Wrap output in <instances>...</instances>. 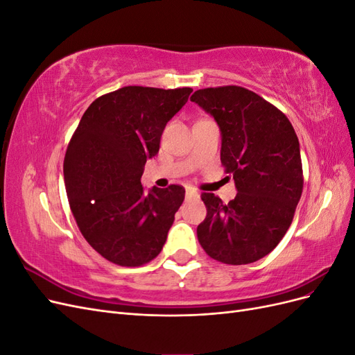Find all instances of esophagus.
Segmentation results:
<instances>
[{
    "mask_svg": "<svg viewBox=\"0 0 355 355\" xmlns=\"http://www.w3.org/2000/svg\"><path fill=\"white\" fill-rule=\"evenodd\" d=\"M198 197V192L196 189L192 188H187V192H185V198L189 200V198H197Z\"/></svg>",
    "mask_w": 355,
    "mask_h": 355,
    "instance_id": "esophagus-1",
    "label": "esophagus"
}]
</instances>
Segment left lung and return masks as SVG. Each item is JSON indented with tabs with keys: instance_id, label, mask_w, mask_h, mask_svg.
Returning a JSON list of instances; mask_svg holds the SVG:
<instances>
[{
	"instance_id": "left-lung-1",
	"label": "left lung",
	"mask_w": 355,
	"mask_h": 355,
	"mask_svg": "<svg viewBox=\"0 0 355 355\" xmlns=\"http://www.w3.org/2000/svg\"><path fill=\"white\" fill-rule=\"evenodd\" d=\"M191 101L216 121L220 161L237 188L228 204L201 196L207 216L197 228L198 241L222 263L259 261L283 240L302 196L295 128L274 105L239 85L201 89Z\"/></svg>"
}]
</instances>
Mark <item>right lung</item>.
<instances>
[{
	"mask_svg": "<svg viewBox=\"0 0 355 355\" xmlns=\"http://www.w3.org/2000/svg\"><path fill=\"white\" fill-rule=\"evenodd\" d=\"M192 89L128 85L96 99L81 116L63 161L67 196L83 237L105 259L144 265L163 249L185 189L146 191V159Z\"/></svg>",
	"mask_w": 355,
	"mask_h": 355,
	"instance_id": "add662e5",
	"label": "right lung"
}]
</instances>
